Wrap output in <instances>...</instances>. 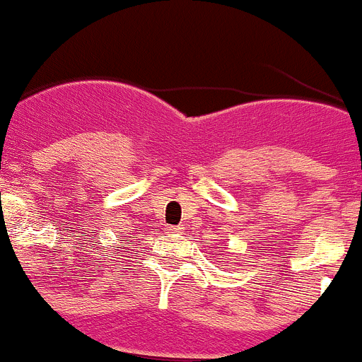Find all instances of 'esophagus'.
<instances>
[{
	"instance_id": "34e87169",
	"label": "esophagus",
	"mask_w": 362,
	"mask_h": 362,
	"mask_svg": "<svg viewBox=\"0 0 362 362\" xmlns=\"http://www.w3.org/2000/svg\"><path fill=\"white\" fill-rule=\"evenodd\" d=\"M181 230H183L181 226H170V228H168V231H170V233H179Z\"/></svg>"
}]
</instances>
